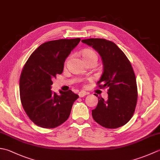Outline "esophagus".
<instances>
[{
    "instance_id": "34e87169",
    "label": "esophagus",
    "mask_w": 160,
    "mask_h": 160,
    "mask_svg": "<svg viewBox=\"0 0 160 160\" xmlns=\"http://www.w3.org/2000/svg\"><path fill=\"white\" fill-rule=\"evenodd\" d=\"M86 95H87V93L84 91H80L79 93H78V96H79L80 98H83V97L85 96Z\"/></svg>"
}]
</instances>
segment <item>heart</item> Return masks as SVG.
<instances>
[{
  "instance_id": "b5f03b06",
  "label": "heart",
  "mask_w": 160,
  "mask_h": 160,
  "mask_svg": "<svg viewBox=\"0 0 160 160\" xmlns=\"http://www.w3.org/2000/svg\"><path fill=\"white\" fill-rule=\"evenodd\" d=\"M82 57L84 61L89 60H98V56L96 53L93 50L85 49L82 52Z\"/></svg>"
}]
</instances>
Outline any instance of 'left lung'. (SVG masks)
Returning a JSON list of instances; mask_svg holds the SVG:
<instances>
[{"label": "left lung", "instance_id": "1", "mask_svg": "<svg viewBox=\"0 0 160 160\" xmlns=\"http://www.w3.org/2000/svg\"><path fill=\"white\" fill-rule=\"evenodd\" d=\"M82 42L100 55L104 69L98 84L100 88H108L107 100L98 97L97 107L92 110L93 120L107 128L120 127L131 120L138 100L136 79L130 61L109 40L89 38Z\"/></svg>", "mask_w": 160, "mask_h": 160}]
</instances>
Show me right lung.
<instances>
[{"mask_svg":"<svg viewBox=\"0 0 160 160\" xmlns=\"http://www.w3.org/2000/svg\"><path fill=\"white\" fill-rule=\"evenodd\" d=\"M80 38L60 39L42 44L29 56L20 78V100L30 120L38 127L53 128L69 117L78 95L72 91L51 90L52 79L61 74L64 63Z\"/></svg>","mask_w":160,"mask_h":160,"instance_id":"obj_1","label":"right lung"}]
</instances>
